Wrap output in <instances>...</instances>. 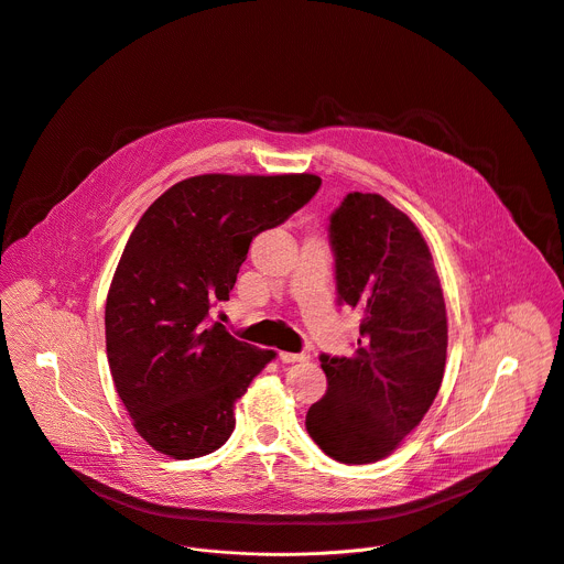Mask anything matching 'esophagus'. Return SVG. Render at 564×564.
<instances>
[{"label": "esophagus", "instance_id": "esophagus-1", "mask_svg": "<svg viewBox=\"0 0 564 564\" xmlns=\"http://www.w3.org/2000/svg\"><path fill=\"white\" fill-rule=\"evenodd\" d=\"M279 358H281V362H305L310 356L307 354H294V351H281Z\"/></svg>", "mask_w": 564, "mask_h": 564}]
</instances>
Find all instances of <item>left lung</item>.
<instances>
[{
    "label": "left lung",
    "mask_w": 564,
    "mask_h": 564,
    "mask_svg": "<svg viewBox=\"0 0 564 564\" xmlns=\"http://www.w3.org/2000/svg\"><path fill=\"white\" fill-rule=\"evenodd\" d=\"M338 299L360 310L349 358L321 356L327 394L307 410L334 460L390 456L432 408L447 360V310L427 241L386 197L351 193L329 219Z\"/></svg>",
    "instance_id": "left-lung-1"
}]
</instances>
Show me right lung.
<instances>
[{
	"label": "right lung",
	"mask_w": 564,
	"mask_h": 564,
	"mask_svg": "<svg viewBox=\"0 0 564 564\" xmlns=\"http://www.w3.org/2000/svg\"><path fill=\"white\" fill-rule=\"evenodd\" d=\"M316 174H199L174 183L134 226L106 299V351L137 434L191 460L235 430V403L276 356L210 323L252 239L303 208Z\"/></svg>",
	"instance_id": "obj_1"
}]
</instances>
